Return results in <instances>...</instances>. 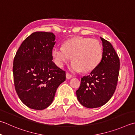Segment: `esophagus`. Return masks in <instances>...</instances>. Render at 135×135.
Segmentation results:
<instances>
[{"label": "esophagus", "mask_w": 135, "mask_h": 135, "mask_svg": "<svg viewBox=\"0 0 135 135\" xmlns=\"http://www.w3.org/2000/svg\"><path fill=\"white\" fill-rule=\"evenodd\" d=\"M73 77V76L68 73H66V78L67 79H70Z\"/></svg>", "instance_id": "esophagus-1"}]
</instances>
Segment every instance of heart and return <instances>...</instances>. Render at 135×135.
Here are the masks:
<instances>
[{
	"label": "heart",
	"mask_w": 135,
	"mask_h": 135,
	"mask_svg": "<svg viewBox=\"0 0 135 135\" xmlns=\"http://www.w3.org/2000/svg\"><path fill=\"white\" fill-rule=\"evenodd\" d=\"M52 56L55 64L59 67H62L73 56L71 71L89 72L101 62L103 49L101 43L95 39L75 37L65 41L64 47L55 46L52 50Z\"/></svg>",
	"instance_id": "obj_1"
}]
</instances>
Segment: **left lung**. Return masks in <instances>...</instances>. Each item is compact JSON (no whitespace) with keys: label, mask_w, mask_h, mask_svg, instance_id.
Instances as JSON below:
<instances>
[{"label":"left lung","mask_w":135,"mask_h":135,"mask_svg":"<svg viewBox=\"0 0 135 135\" xmlns=\"http://www.w3.org/2000/svg\"><path fill=\"white\" fill-rule=\"evenodd\" d=\"M103 56L101 62L90 74L81 78L76 91L78 101L88 108H98L111 98L117 88L120 61L110 42L101 37Z\"/></svg>","instance_id":"1"}]
</instances>
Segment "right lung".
Wrapping results in <instances>:
<instances>
[{
    "label": "right lung",
    "instance_id": "obj_1",
    "mask_svg": "<svg viewBox=\"0 0 135 135\" xmlns=\"http://www.w3.org/2000/svg\"><path fill=\"white\" fill-rule=\"evenodd\" d=\"M55 37L52 33H32L23 41L13 60L16 91L31 109L43 110L50 106L57 88L65 80V71L52 61Z\"/></svg>",
    "mask_w": 135,
    "mask_h": 135
}]
</instances>
